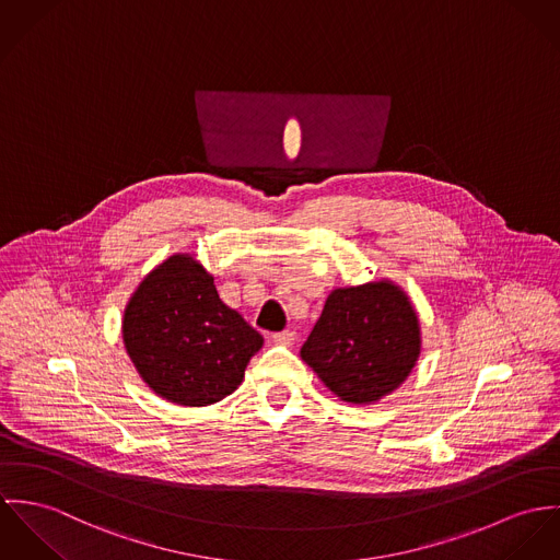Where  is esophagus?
<instances>
[{
	"label": "esophagus",
	"instance_id": "34e87169",
	"mask_svg": "<svg viewBox=\"0 0 560 560\" xmlns=\"http://www.w3.org/2000/svg\"><path fill=\"white\" fill-rule=\"evenodd\" d=\"M272 341L277 346H292L296 341V335H294V330H281V332L272 335Z\"/></svg>",
	"mask_w": 560,
	"mask_h": 560
}]
</instances>
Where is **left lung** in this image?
Segmentation results:
<instances>
[{"mask_svg": "<svg viewBox=\"0 0 560 560\" xmlns=\"http://www.w3.org/2000/svg\"><path fill=\"white\" fill-rule=\"evenodd\" d=\"M303 361L341 399L368 406L390 395L421 357V324L393 281L337 288L328 294Z\"/></svg>", "mask_w": 560, "mask_h": 560, "instance_id": "obj_1", "label": "left lung"}]
</instances>
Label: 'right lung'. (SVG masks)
<instances>
[{"label":"right lung","instance_id":"obj_1","mask_svg":"<svg viewBox=\"0 0 560 560\" xmlns=\"http://www.w3.org/2000/svg\"><path fill=\"white\" fill-rule=\"evenodd\" d=\"M122 339L150 390L188 408L232 395L264 346L190 253L170 255L141 279L126 305Z\"/></svg>","mask_w":560,"mask_h":560}]
</instances>
